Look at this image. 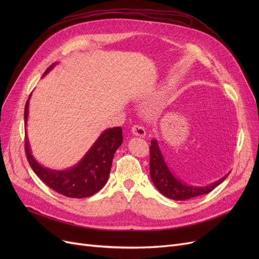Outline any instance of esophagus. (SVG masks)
Here are the masks:
<instances>
[{
    "label": "esophagus",
    "mask_w": 259,
    "mask_h": 259,
    "mask_svg": "<svg viewBox=\"0 0 259 259\" xmlns=\"http://www.w3.org/2000/svg\"><path fill=\"white\" fill-rule=\"evenodd\" d=\"M132 133H133V135L138 136V137L146 136V130L143 126H140V125H135V126L132 128Z\"/></svg>",
    "instance_id": "1"
}]
</instances>
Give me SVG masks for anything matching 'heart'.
Here are the masks:
<instances>
[{"label": "heart", "instance_id": "1", "mask_svg": "<svg viewBox=\"0 0 259 259\" xmlns=\"http://www.w3.org/2000/svg\"><path fill=\"white\" fill-rule=\"evenodd\" d=\"M160 104H161V101H155V103H154V104H153V106H152V109H153V110H156V109H159Z\"/></svg>", "mask_w": 259, "mask_h": 259}]
</instances>
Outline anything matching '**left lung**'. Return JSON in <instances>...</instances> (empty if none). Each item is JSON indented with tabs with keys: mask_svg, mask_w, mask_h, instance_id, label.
<instances>
[{
	"mask_svg": "<svg viewBox=\"0 0 259 259\" xmlns=\"http://www.w3.org/2000/svg\"><path fill=\"white\" fill-rule=\"evenodd\" d=\"M230 174L227 173L222 178L207 186H193L187 184L184 180L176 177L168 167L164 159L163 153L159 147L158 140L153 138L150 146V177L155 186L164 197L175 201H185L202 194H206L213 191L215 188L221 185Z\"/></svg>",
	"mask_w": 259,
	"mask_h": 259,
	"instance_id": "left-lung-1",
	"label": "left lung"
}]
</instances>
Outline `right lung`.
Masks as SVG:
<instances>
[{
  "label": "right lung",
  "mask_w": 259,
  "mask_h": 259,
  "mask_svg": "<svg viewBox=\"0 0 259 259\" xmlns=\"http://www.w3.org/2000/svg\"><path fill=\"white\" fill-rule=\"evenodd\" d=\"M56 65L57 62H54L44 72L43 76L52 71ZM30 98L31 94L25 108V127H27L28 122ZM122 142L121 127L107 128L101 133L83 158L73 166L66 169H53L38 163L32 154L27 135L25 148L31 168L44 184L68 198L82 199L92 197L103 189L110 174L114 153L122 145Z\"/></svg>",
  "instance_id": "1"
}]
</instances>
